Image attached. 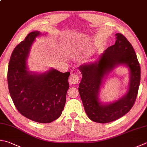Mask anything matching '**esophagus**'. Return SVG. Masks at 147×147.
I'll use <instances>...</instances> for the list:
<instances>
[{"label": "esophagus", "instance_id": "34e87169", "mask_svg": "<svg viewBox=\"0 0 147 147\" xmlns=\"http://www.w3.org/2000/svg\"><path fill=\"white\" fill-rule=\"evenodd\" d=\"M80 81V77L78 74L76 73L71 74L69 77V82L71 85H75L78 84Z\"/></svg>", "mask_w": 147, "mask_h": 147}]
</instances>
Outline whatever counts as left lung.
<instances>
[{
  "label": "left lung",
  "mask_w": 147,
  "mask_h": 147,
  "mask_svg": "<svg viewBox=\"0 0 147 147\" xmlns=\"http://www.w3.org/2000/svg\"><path fill=\"white\" fill-rule=\"evenodd\" d=\"M114 45L108 47L94 62L78 67L82 74L79 93L85 111L91 120L97 123L113 122L128 113L136 100L140 83V65L133 46L122 34L117 33ZM119 65L129 68L128 90L120 99L110 103H102L99 92L103 80Z\"/></svg>",
  "instance_id": "left-lung-1"
}]
</instances>
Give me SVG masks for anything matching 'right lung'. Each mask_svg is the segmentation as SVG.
Wrapping results in <instances>:
<instances>
[{
    "instance_id": "right-lung-1",
    "label": "right lung",
    "mask_w": 147,
    "mask_h": 147,
    "mask_svg": "<svg viewBox=\"0 0 147 147\" xmlns=\"http://www.w3.org/2000/svg\"><path fill=\"white\" fill-rule=\"evenodd\" d=\"M39 31L31 32L11 54L7 71L9 91L23 116L39 123H50L61 115L69 88V72L51 69L43 73L28 71L27 59Z\"/></svg>"
}]
</instances>
